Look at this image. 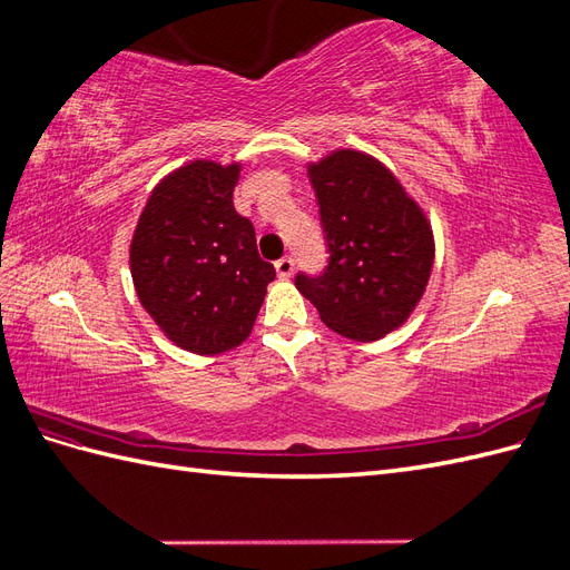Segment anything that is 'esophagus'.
<instances>
[{"label":"esophagus","mask_w":570,"mask_h":570,"mask_svg":"<svg viewBox=\"0 0 570 570\" xmlns=\"http://www.w3.org/2000/svg\"><path fill=\"white\" fill-rule=\"evenodd\" d=\"M275 271H278L281 278H289L292 271H295V258H292V256L278 258V262H275Z\"/></svg>","instance_id":"esophagus-1"}]
</instances>
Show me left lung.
<instances>
[{
	"label": "left lung",
	"instance_id": "1",
	"mask_svg": "<svg viewBox=\"0 0 570 570\" xmlns=\"http://www.w3.org/2000/svg\"><path fill=\"white\" fill-rule=\"evenodd\" d=\"M327 264L295 285L331 331L371 342L402 325L433 268V233L390 170L342 149L308 168Z\"/></svg>",
	"mask_w": 570,
	"mask_h": 570
}]
</instances>
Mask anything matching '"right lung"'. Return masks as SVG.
Here are the masks:
<instances>
[{"mask_svg":"<svg viewBox=\"0 0 570 570\" xmlns=\"http://www.w3.org/2000/svg\"><path fill=\"white\" fill-rule=\"evenodd\" d=\"M237 176V164L178 168L154 187L130 245L137 297L168 340L195 354L237 347L275 278L252 220L233 206Z\"/></svg>","mask_w":570,"mask_h":570,"instance_id":"1","label":"right lung"}]
</instances>
